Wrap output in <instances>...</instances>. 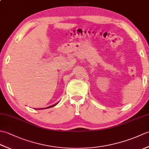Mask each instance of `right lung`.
<instances>
[{"instance_id":"obj_1","label":"right lung","mask_w":149,"mask_h":149,"mask_svg":"<svg viewBox=\"0 0 149 149\" xmlns=\"http://www.w3.org/2000/svg\"><path fill=\"white\" fill-rule=\"evenodd\" d=\"M58 102H57V103H56V104H53V105H52V106H48V107H45V108H38V109H48V108H50V107H54V106H56L57 104H58Z\"/></svg>"}]
</instances>
